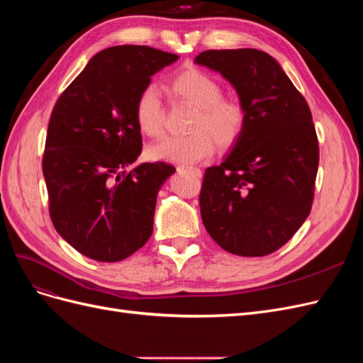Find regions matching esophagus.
Instances as JSON below:
<instances>
[{
	"label": "esophagus",
	"instance_id": "obj_1",
	"mask_svg": "<svg viewBox=\"0 0 363 363\" xmlns=\"http://www.w3.org/2000/svg\"><path fill=\"white\" fill-rule=\"evenodd\" d=\"M179 171H189V172H192L195 177H201V169H199V168H192V167H179Z\"/></svg>",
	"mask_w": 363,
	"mask_h": 363
}]
</instances>
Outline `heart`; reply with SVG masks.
Returning <instances> with one entry per match:
<instances>
[{
	"label": "heart",
	"instance_id": "1",
	"mask_svg": "<svg viewBox=\"0 0 363 363\" xmlns=\"http://www.w3.org/2000/svg\"><path fill=\"white\" fill-rule=\"evenodd\" d=\"M169 91L179 100L195 107L189 131L183 138H167L148 148L152 160L196 163L211 157L215 140L221 148L235 145L247 123L245 107L233 98H223V87L212 75L199 68H186L169 82ZM135 123L147 138L163 133V108L152 86L142 89L135 103Z\"/></svg>",
	"mask_w": 363,
	"mask_h": 363
}]
</instances>
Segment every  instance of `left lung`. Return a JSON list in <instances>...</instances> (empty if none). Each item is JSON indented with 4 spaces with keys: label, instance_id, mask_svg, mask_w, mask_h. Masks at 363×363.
<instances>
[{
    "label": "left lung",
    "instance_id": "left-lung-1",
    "mask_svg": "<svg viewBox=\"0 0 363 363\" xmlns=\"http://www.w3.org/2000/svg\"><path fill=\"white\" fill-rule=\"evenodd\" d=\"M194 63L221 74L245 107L247 123L221 164L206 169L203 224L232 255H271L309 216L320 160L304 96L269 54L208 50Z\"/></svg>",
    "mask_w": 363,
    "mask_h": 363
}]
</instances>
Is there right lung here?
<instances>
[{"instance_id": "obj_1", "label": "right lung", "mask_w": 363, "mask_h": 363, "mask_svg": "<svg viewBox=\"0 0 363 363\" xmlns=\"http://www.w3.org/2000/svg\"><path fill=\"white\" fill-rule=\"evenodd\" d=\"M177 59L145 45L106 48L52 108L42 162L51 221L86 257L119 262L152 233L157 194L175 168H130L142 150L135 103L151 77Z\"/></svg>"}]
</instances>
